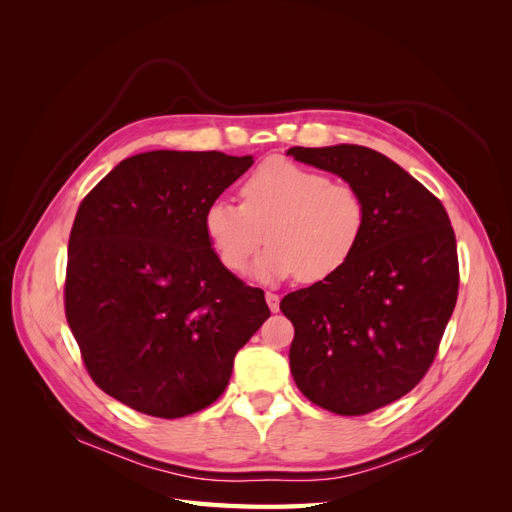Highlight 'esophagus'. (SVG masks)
I'll list each match as a JSON object with an SVG mask.
<instances>
[{
  "label": "esophagus",
  "mask_w": 512,
  "mask_h": 512,
  "mask_svg": "<svg viewBox=\"0 0 512 512\" xmlns=\"http://www.w3.org/2000/svg\"><path fill=\"white\" fill-rule=\"evenodd\" d=\"M265 299H267L269 309H271V312L275 314L277 309H280V297H277V294H273V292H267V294H265Z\"/></svg>",
  "instance_id": "34e87169"
}]
</instances>
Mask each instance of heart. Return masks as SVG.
Returning a JSON list of instances; mask_svg holds the SVG:
<instances>
[{
  "instance_id": "b5f03b06",
  "label": "heart",
  "mask_w": 512,
  "mask_h": 512,
  "mask_svg": "<svg viewBox=\"0 0 512 512\" xmlns=\"http://www.w3.org/2000/svg\"><path fill=\"white\" fill-rule=\"evenodd\" d=\"M241 200H211L203 215L205 237L232 273L250 265L267 237V250L252 269L262 284L294 275L303 282L329 280L348 265L365 235L361 192L290 160L260 164L241 185Z\"/></svg>"
}]
</instances>
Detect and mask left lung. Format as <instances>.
Instances as JSON below:
<instances>
[{
	"label": "left lung",
	"mask_w": 512,
	"mask_h": 512,
	"mask_svg": "<svg viewBox=\"0 0 512 512\" xmlns=\"http://www.w3.org/2000/svg\"><path fill=\"white\" fill-rule=\"evenodd\" d=\"M286 153L342 177L367 207L365 235L348 265L280 303L294 324L292 378L324 410L374 412L421 382L451 320L459 288L451 220L423 183L374 149Z\"/></svg>",
	"instance_id": "8db88e82"
}]
</instances>
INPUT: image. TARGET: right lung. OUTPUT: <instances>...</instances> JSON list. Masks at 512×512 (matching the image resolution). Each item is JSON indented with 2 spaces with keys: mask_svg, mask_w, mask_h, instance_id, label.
I'll return each mask as SVG.
<instances>
[{
  "mask_svg": "<svg viewBox=\"0 0 512 512\" xmlns=\"http://www.w3.org/2000/svg\"><path fill=\"white\" fill-rule=\"evenodd\" d=\"M252 156L147 151L91 190L68 243L66 318L89 376L136 412L211 406L271 312L215 256L203 215Z\"/></svg>",
  "mask_w": 512,
  "mask_h": 512,
  "instance_id": "obj_1",
  "label": "right lung"
}]
</instances>
